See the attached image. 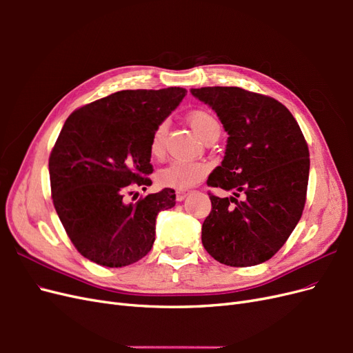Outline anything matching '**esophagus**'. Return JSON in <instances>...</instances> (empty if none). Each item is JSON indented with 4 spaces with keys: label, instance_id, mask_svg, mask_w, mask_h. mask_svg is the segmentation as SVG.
<instances>
[{
    "label": "esophagus",
    "instance_id": "34e87169",
    "mask_svg": "<svg viewBox=\"0 0 353 353\" xmlns=\"http://www.w3.org/2000/svg\"><path fill=\"white\" fill-rule=\"evenodd\" d=\"M187 196H188V191H184V190H178L176 191V200L178 201H183Z\"/></svg>",
    "mask_w": 353,
    "mask_h": 353
}]
</instances>
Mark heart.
Returning <instances> with one entry per match:
<instances>
[{
    "instance_id": "obj_1",
    "label": "heart",
    "mask_w": 353,
    "mask_h": 353,
    "mask_svg": "<svg viewBox=\"0 0 353 353\" xmlns=\"http://www.w3.org/2000/svg\"><path fill=\"white\" fill-rule=\"evenodd\" d=\"M187 121L193 131L203 141H209L212 138H218L221 126L216 117L205 109H196L188 113ZM166 122L159 123L152 134L150 153L153 157H160L165 150V135ZM208 166L201 162H184V160H174L157 172V183L163 187L187 190L196 185L199 181L206 175Z\"/></svg>"
}]
</instances>
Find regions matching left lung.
Returning a JSON list of instances; mask_svg holds the SVG:
<instances>
[{
	"mask_svg": "<svg viewBox=\"0 0 353 353\" xmlns=\"http://www.w3.org/2000/svg\"><path fill=\"white\" fill-rule=\"evenodd\" d=\"M191 94L215 110L228 134L225 156L208 185L232 191L230 197L209 194L201 243L223 265L262 263L283 248L302 216L309 178L305 137L285 105L268 95L239 87Z\"/></svg>",
	"mask_w": 353,
	"mask_h": 353,
	"instance_id": "obj_1",
	"label": "left lung"
}]
</instances>
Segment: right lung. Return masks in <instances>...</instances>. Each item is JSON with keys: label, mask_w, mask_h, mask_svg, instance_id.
<instances>
[{"label": "right lung", "mask_w": 353, "mask_h": 353, "mask_svg": "<svg viewBox=\"0 0 353 353\" xmlns=\"http://www.w3.org/2000/svg\"><path fill=\"white\" fill-rule=\"evenodd\" d=\"M185 94L179 87L117 91L82 105L63 125L48 160L51 197L83 258L122 268L152 250L157 213L175 206V191L135 203L126 194L152 185V134Z\"/></svg>", "instance_id": "obj_1"}]
</instances>
